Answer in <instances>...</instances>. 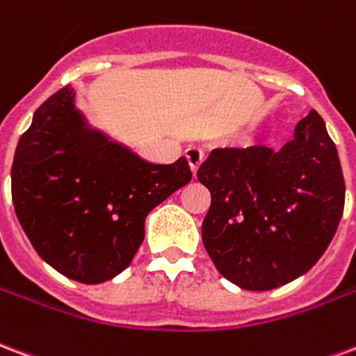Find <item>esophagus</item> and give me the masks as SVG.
<instances>
[{
    "mask_svg": "<svg viewBox=\"0 0 356 356\" xmlns=\"http://www.w3.org/2000/svg\"><path fill=\"white\" fill-rule=\"evenodd\" d=\"M186 159H188L191 172H193V176H195L197 170H199V167L203 165V161H204L203 152H201V149H197V147H188V149H186Z\"/></svg>",
    "mask_w": 356,
    "mask_h": 356,
    "instance_id": "obj_1",
    "label": "esophagus"
}]
</instances>
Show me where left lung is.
I'll return each mask as SVG.
<instances>
[{
  "mask_svg": "<svg viewBox=\"0 0 356 356\" xmlns=\"http://www.w3.org/2000/svg\"><path fill=\"white\" fill-rule=\"evenodd\" d=\"M197 178L212 197L204 248L218 271L245 290H273L307 273L343 214L338 149L315 110L279 152L218 147Z\"/></svg>",
  "mask_w": 356,
  "mask_h": 356,
  "instance_id": "1",
  "label": "left lung"
}]
</instances>
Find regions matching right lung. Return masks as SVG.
<instances>
[{
    "label": "right lung",
    "instance_id": "right-lung-1",
    "mask_svg": "<svg viewBox=\"0 0 356 356\" xmlns=\"http://www.w3.org/2000/svg\"><path fill=\"white\" fill-rule=\"evenodd\" d=\"M64 87L33 113L11 168L15 212L58 273L100 284L131 266L146 216L191 180L188 159L153 165L90 129Z\"/></svg>",
    "mask_w": 356,
    "mask_h": 356
}]
</instances>
